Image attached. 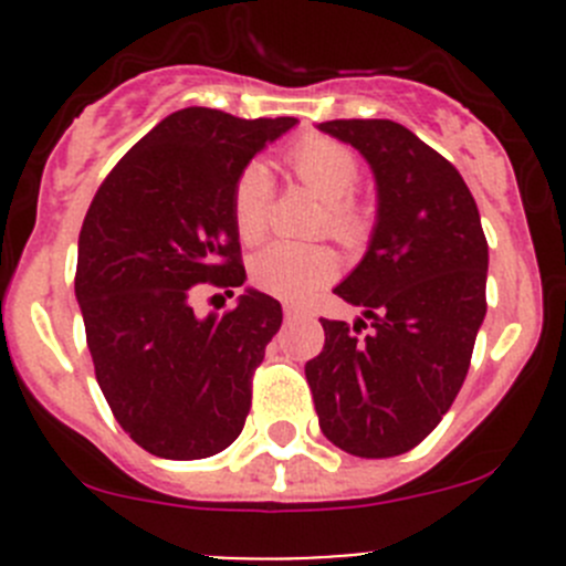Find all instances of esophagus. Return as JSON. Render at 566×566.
I'll use <instances>...</instances> for the list:
<instances>
[{
  "label": "esophagus",
  "mask_w": 566,
  "mask_h": 566,
  "mask_svg": "<svg viewBox=\"0 0 566 566\" xmlns=\"http://www.w3.org/2000/svg\"><path fill=\"white\" fill-rule=\"evenodd\" d=\"M304 315H306L304 306H298V304H284V317H287V319L304 317Z\"/></svg>",
  "instance_id": "1"
}]
</instances>
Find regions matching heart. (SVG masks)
Returning <instances> with one entry per match:
<instances>
[{"instance_id": "obj_1", "label": "heart", "mask_w": 566, "mask_h": 566, "mask_svg": "<svg viewBox=\"0 0 566 566\" xmlns=\"http://www.w3.org/2000/svg\"><path fill=\"white\" fill-rule=\"evenodd\" d=\"M293 175L323 199L319 227L336 241L358 243L367 232V216L353 199L361 177L358 158L350 147L325 136H306L287 153ZM271 175L262 164H249L232 188V221L243 243H256L271 221ZM251 282L265 293L287 301H304L317 287L328 284L339 271V260L319 243L276 241L251 256Z\"/></svg>"}]
</instances>
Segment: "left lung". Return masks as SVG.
I'll list each match as a JSON object with an SVG mask.
<instances>
[{"label": "left lung", "mask_w": 566, "mask_h": 566, "mask_svg": "<svg viewBox=\"0 0 566 566\" xmlns=\"http://www.w3.org/2000/svg\"><path fill=\"white\" fill-rule=\"evenodd\" d=\"M323 134L373 167L378 221L356 271L334 287L366 319H319L323 353L306 361L319 430L356 458L419 447L458 397L488 301V241L458 169L391 119H331Z\"/></svg>", "instance_id": "8db88e82"}]
</instances>
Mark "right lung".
<instances>
[{"label":"right lung","instance_id":"1","mask_svg":"<svg viewBox=\"0 0 566 566\" xmlns=\"http://www.w3.org/2000/svg\"><path fill=\"white\" fill-rule=\"evenodd\" d=\"M295 123L180 108L119 158L84 216L76 301L95 378L156 458L202 460L241 436L282 306L247 290L235 310L197 317L193 298L205 284L232 295L247 282L232 188Z\"/></svg>","mask_w":566,"mask_h":566}]
</instances>
